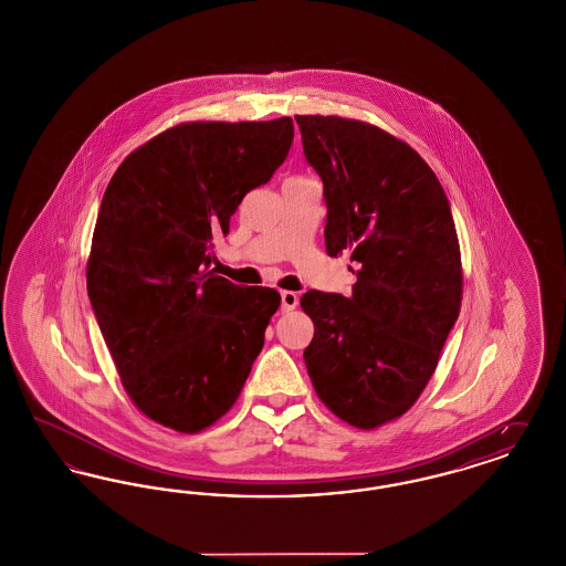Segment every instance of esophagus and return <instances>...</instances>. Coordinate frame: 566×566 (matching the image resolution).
Here are the masks:
<instances>
[{
    "label": "esophagus",
    "mask_w": 566,
    "mask_h": 566,
    "mask_svg": "<svg viewBox=\"0 0 566 566\" xmlns=\"http://www.w3.org/2000/svg\"><path fill=\"white\" fill-rule=\"evenodd\" d=\"M298 305V296L293 291H284L282 293V312H293Z\"/></svg>",
    "instance_id": "obj_1"
}]
</instances>
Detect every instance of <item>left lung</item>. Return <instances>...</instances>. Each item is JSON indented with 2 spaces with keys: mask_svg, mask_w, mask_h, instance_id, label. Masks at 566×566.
I'll return each instance as SVG.
<instances>
[{
  "mask_svg": "<svg viewBox=\"0 0 566 566\" xmlns=\"http://www.w3.org/2000/svg\"><path fill=\"white\" fill-rule=\"evenodd\" d=\"M323 180L328 256L350 252V296L307 291V374L335 416L376 429L416 403L457 324L462 271L448 197L405 142L339 116H295Z\"/></svg>",
  "mask_w": 566,
  "mask_h": 566,
  "instance_id": "1",
  "label": "left lung"
}]
</instances>
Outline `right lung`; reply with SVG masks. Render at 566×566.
<instances>
[{"mask_svg": "<svg viewBox=\"0 0 566 566\" xmlns=\"http://www.w3.org/2000/svg\"><path fill=\"white\" fill-rule=\"evenodd\" d=\"M293 137L289 116L178 125L120 163L104 192L86 291L125 390L163 427L197 432L227 413L265 344L280 295L216 275L212 235L229 233Z\"/></svg>", "mask_w": 566, "mask_h": 566, "instance_id": "1", "label": "right lung"}]
</instances>
